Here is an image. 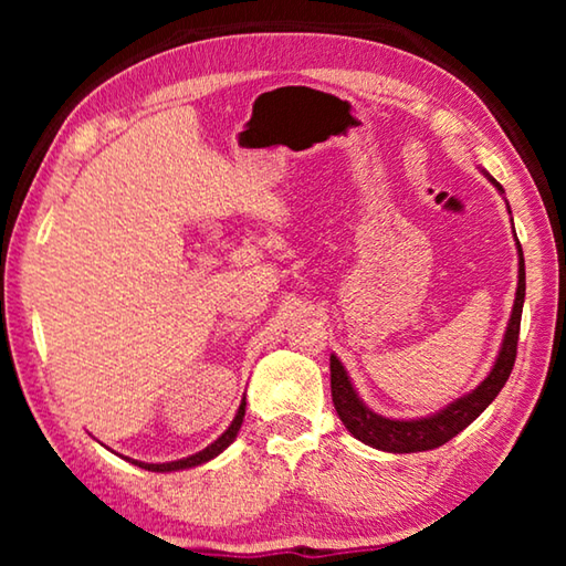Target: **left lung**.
Listing matches in <instances>:
<instances>
[{"label":"left lung","instance_id":"8db88e82","mask_svg":"<svg viewBox=\"0 0 566 566\" xmlns=\"http://www.w3.org/2000/svg\"><path fill=\"white\" fill-rule=\"evenodd\" d=\"M484 177L504 195L500 181L486 175V171ZM506 209H510V205H506ZM516 254H520V276H516L514 306H512L510 324H506L500 354H496L494 359V367L490 369V375L484 377V381H479L476 389L454 399L452 405L434 411V415L419 417V419H389V417L377 415V411H371L359 399L357 389H354L352 379L347 375V369H344V364L337 359V354H332L329 357L332 401L342 419V424L349 429L354 439H359L364 444L381 449V452H391V454L427 452V449H437L447 444L449 439L457 437L462 429H467L486 407L492 405L496 395L502 391V387L506 385V379L512 375V367L516 359V342H520V322H522L524 290H526L524 254H522L520 239H516Z\"/></svg>","mask_w":566,"mask_h":566}]
</instances>
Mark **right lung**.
<instances>
[{
    "label": "right lung",
    "instance_id": "right-lung-1",
    "mask_svg": "<svg viewBox=\"0 0 566 566\" xmlns=\"http://www.w3.org/2000/svg\"><path fill=\"white\" fill-rule=\"evenodd\" d=\"M244 409H247V401L242 399V405H239L232 424L227 427V432H222V437L214 439V442L209 447H205L202 452L185 457V459H177V462H165V464H147V462H137V459H129V457H124V459H129L132 464L147 469V472H179V469H191V467L205 464V462H209V459H214L217 454H222L224 449L234 442L237 434H239V427H242V421H244Z\"/></svg>",
    "mask_w": 566,
    "mask_h": 566
}]
</instances>
